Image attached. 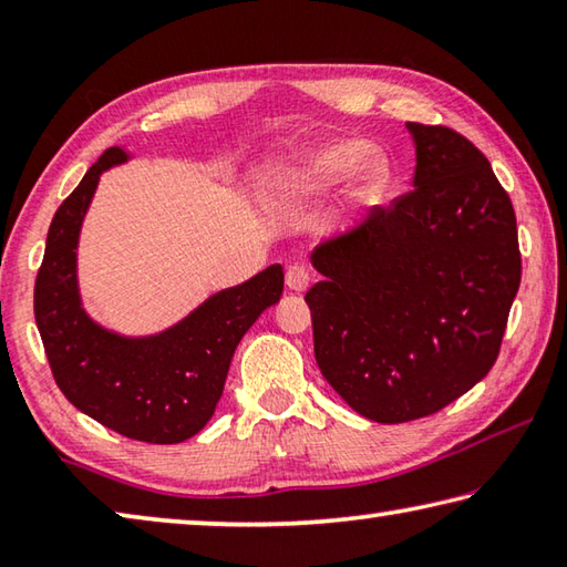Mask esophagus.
<instances>
[{"label":"esophagus","mask_w":567,"mask_h":567,"mask_svg":"<svg viewBox=\"0 0 567 567\" xmlns=\"http://www.w3.org/2000/svg\"><path fill=\"white\" fill-rule=\"evenodd\" d=\"M310 270L305 265H290L285 272V282L292 292H305L307 285H310Z\"/></svg>","instance_id":"34e87169"}]
</instances>
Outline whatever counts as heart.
Here are the masks:
<instances>
[{
  "instance_id": "heart-1",
  "label": "heart",
  "mask_w": 567,
  "mask_h": 567,
  "mask_svg": "<svg viewBox=\"0 0 567 567\" xmlns=\"http://www.w3.org/2000/svg\"><path fill=\"white\" fill-rule=\"evenodd\" d=\"M348 177L352 197L370 203L388 192L392 162L385 152L370 150L362 140H334L302 152L282 167H275L265 189L272 205L290 207L338 187Z\"/></svg>"
}]
</instances>
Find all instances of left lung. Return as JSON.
I'll use <instances>...</instances> for the list:
<instances>
[{
  "mask_svg": "<svg viewBox=\"0 0 567 567\" xmlns=\"http://www.w3.org/2000/svg\"><path fill=\"white\" fill-rule=\"evenodd\" d=\"M415 177L312 252L315 360L362 417H427L497 360L520 287L515 209L491 162L450 127L408 122Z\"/></svg>",
  "mask_w": 567,
  "mask_h": 567,
  "instance_id": "8db88e82",
  "label": "left lung"
}]
</instances>
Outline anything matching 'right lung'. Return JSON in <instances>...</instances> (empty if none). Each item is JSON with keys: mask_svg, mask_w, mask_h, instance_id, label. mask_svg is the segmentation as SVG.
I'll return each mask as SVG.
<instances>
[{"mask_svg": "<svg viewBox=\"0 0 567 567\" xmlns=\"http://www.w3.org/2000/svg\"><path fill=\"white\" fill-rule=\"evenodd\" d=\"M127 159L122 147H110L54 213L34 282V320L54 382L76 410L130 440L175 445L215 415L237 344L280 300L285 272L270 265L147 338L94 322L76 285V245L102 172Z\"/></svg>", "mask_w": 567, "mask_h": 567, "instance_id": "right-lung-1", "label": "right lung"}]
</instances>
